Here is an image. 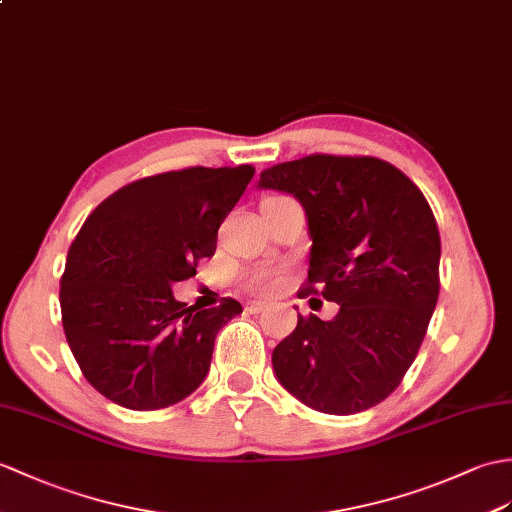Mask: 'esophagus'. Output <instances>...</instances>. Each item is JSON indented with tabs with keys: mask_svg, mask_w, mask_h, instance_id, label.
I'll return each mask as SVG.
<instances>
[{
	"mask_svg": "<svg viewBox=\"0 0 512 512\" xmlns=\"http://www.w3.org/2000/svg\"><path fill=\"white\" fill-rule=\"evenodd\" d=\"M266 307H268V305H266L264 301H251V303H248V305H246V310H248V312H251V314H259V312H264V310H266Z\"/></svg>",
	"mask_w": 512,
	"mask_h": 512,
	"instance_id": "esophagus-1",
	"label": "esophagus"
}]
</instances>
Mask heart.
Instances as JSON below:
<instances>
[{
	"label": "heart",
	"mask_w": 512,
	"mask_h": 512,
	"mask_svg": "<svg viewBox=\"0 0 512 512\" xmlns=\"http://www.w3.org/2000/svg\"><path fill=\"white\" fill-rule=\"evenodd\" d=\"M251 288L257 292H268L275 288V277H272L270 272H255L251 277Z\"/></svg>",
	"instance_id": "heart-1"
}]
</instances>
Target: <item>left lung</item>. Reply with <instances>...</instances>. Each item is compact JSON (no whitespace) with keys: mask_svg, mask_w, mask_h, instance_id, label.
Wrapping results in <instances>:
<instances>
[{"mask_svg":"<svg viewBox=\"0 0 512 512\" xmlns=\"http://www.w3.org/2000/svg\"><path fill=\"white\" fill-rule=\"evenodd\" d=\"M257 189L301 202L310 272L301 299L340 305L299 316L272 351L281 386L325 414H355L395 390L419 353L438 301L441 237L410 178L375 157H310L261 172Z\"/></svg>","mask_w":512,"mask_h":512,"instance_id":"obj_1","label":"left lung"}]
</instances>
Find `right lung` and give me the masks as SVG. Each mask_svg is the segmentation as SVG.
<instances>
[{
  "label": "right lung",
  "instance_id": "obj_1",
  "mask_svg": "<svg viewBox=\"0 0 512 512\" xmlns=\"http://www.w3.org/2000/svg\"><path fill=\"white\" fill-rule=\"evenodd\" d=\"M255 174L187 168L141 178L93 209L67 253L61 312L87 382L128 410H161L205 382L218 331L242 305L198 310L172 283L216 253L222 220Z\"/></svg>",
  "mask_w": 512,
  "mask_h": 512
}]
</instances>
